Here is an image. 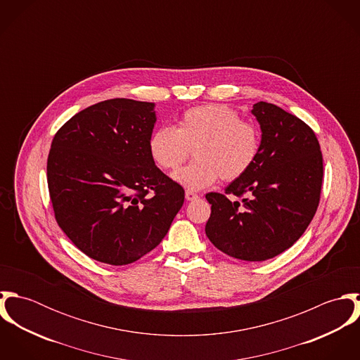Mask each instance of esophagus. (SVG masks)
Listing matches in <instances>:
<instances>
[{
  "mask_svg": "<svg viewBox=\"0 0 360 360\" xmlns=\"http://www.w3.org/2000/svg\"><path fill=\"white\" fill-rule=\"evenodd\" d=\"M200 197H198V194H195V193H193V191H186V200L187 201H195V200H198Z\"/></svg>",
  "mask_w": 360,
  "mask_h": 360,
  "instance_id": "1",
  "label": "esophagus"
}]
</instances>
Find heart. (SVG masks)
<instances>
[{"label": "heart", "mask_w": 360, "mask_h": 360, "mask_svg": "<svg viewBox=\"0 0 360 360\" xmlns=\"http://www.w3.org/2000/svg\"><path fill=\"white\" fill-rule=\"evenodd\" d=\"M155 163L165 170H176L194 150L191 165L173 173V180L188 191L202 190L223 181L243 177L255 163L260 151L257 126L221 105L188 109L173 126H160L148 141Z\"/></svg>", "instance_id": "b5f03b06"}]
</instances>
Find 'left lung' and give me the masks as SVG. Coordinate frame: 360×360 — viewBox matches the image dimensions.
I'll list each match as a JSON object with an SVG mask.
<instances>
[{
  "label": "left lung",
  "mask_w": 360,
  "mask_h": 360,
  "mask_svg": "<svg viewBox=\"0 0 360 360\" xmlns=\"http://www.w3.org/2000/svg\"><path fill=\"white\" fill-rule=\"evenodd\" d=\"M251 112L262 131L260 151L252 167L226 187V194L250 198L231 202L206 194L212 206L205 233L229 257L262 262L292 247L308 229L320 201L323 156L300 117L263 101Z\"/></svg>",
  "instance_id": "obj_1"
}]
</instances>
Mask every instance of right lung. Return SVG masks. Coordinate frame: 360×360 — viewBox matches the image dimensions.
Wrapping results in <instances>:
<instances>
[{"mask_svg": "<svg viewBox=\"0 0 360 360\" xmlns=\"http://www.w3.org/2000/svg\"><path fill=\"white\" fill-rule=\"evenodd\" d=\"M154 103L113 98L55 134L47 180L55 219L87 257L122 266L151 252L183 206L184 190L150 154Z\"/></svg>", "mask_w": 360, "mask_h": 360, "instance_id": "right-lung-1", "label": "right lung"}]
</instances>
